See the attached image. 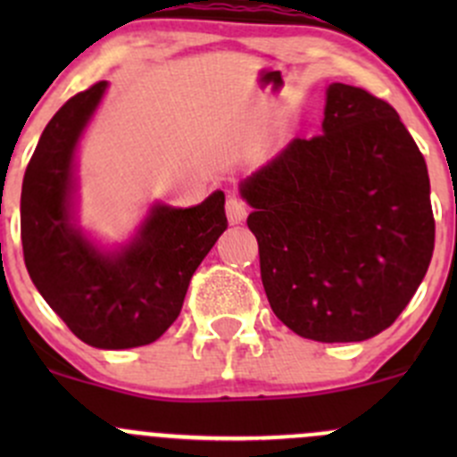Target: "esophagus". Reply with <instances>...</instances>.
Returning <instances> with one entry per match:
<instances>
[{
  "instance_id": "34e87169",
  "label": "esophagus",
  "mask_w": 457,
  "mask_h": 457,
  "mask_svg": "<svg viewBox=\"0 0 457 457\" xmlns=\"http://www.w3.org/2000/svg\"><path fill=\"white\" fill-rule=\"evenodd\" d=\"M225 214H228V220L232 225L241 223V220L245 219V214H247L245 201L237 199V196H229V199L225 201Z\"/></svg>"
}]
</instances>
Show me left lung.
<instances>
[{"label":"left lung","mask_w":457,"mask_h":457,"mask_svg":"<svg viewBox=\"0 0 457 457\" xmlns=\"http://www.w3.org/2000/svg\"><path fill=\"white\" fill-rule=\"evenodd\" d=\"M241 195L267 301L303 338H371L425 278L436 241L425 156L365 87H327L322 135L294 139Z\"/></svg>","instance_id":"1"}]
</instances>
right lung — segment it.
<instances>
[{
	"label": "right lung",
	"instance_id": "obj_1",
	"mask_svg": "<svg viewBox=\"0 0 457 457\" xmlns=\"http://www.w3.org/2000/svg\"><path fill=\"white\" fill-rule=\"evenodd\" d=\"M105 81L71 96L46 126L21 186V247L32 283L90 347L150 345L181 314L187 285L228 228L225 195L154 205L139 238L104 254L71 223L72 156Z\"/></svg>",
	"mask_w": 457,
	"mask_h": 457
}]
</instances>
